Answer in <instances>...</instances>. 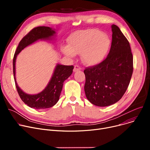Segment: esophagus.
Instances as JSON below:
<instances>
[{"label": "esophagus", "mask_w": 150, "mask_h": 150, "mask_svg": "<svg viewBox=\"0 0 150 150\" xmlns=\"http://www.w3.org/2000/svg\"><path fill=\"white\" fill-rule=\"evenodd\" d=\"M81 68L80 66L75 65L74 67L73 71H74V72H76V71H79V70H81Z\"/></svg>", "instance_id": "1"}]
</instances>
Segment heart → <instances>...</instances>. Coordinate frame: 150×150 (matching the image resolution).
<instances>
[{"label":"heart","instance_id":"1","mask_svg":"<svg viewBox=\"0 0 150 150\" xmlns=\"http://www.w3.org/2000/svg\"><path fill=\"white\" fill-rule=\"evenodd\" d=\"M69 47L62 48L63 53L69 57L81 54V59L88 65L102 61L109 51L111 40L107 34L96 29L79 31L69 37Z\"/></svg>","mask_w":150,"mask_h":150}]
</instances>
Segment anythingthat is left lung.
I'll return each instance as SVG.
<instances>
[{"mask_svg": "<svg viewBox=\"0 0 150 150\" xmlns=\"http://www.w3.org/2000/svg\"><path fill=\"white\" fill-rule=\"evenodd\" d=\"M112 42L107 58L85 68V93L87 99L98 107L118 102L127 91L133 71L129 43L118 26L111 25Z\"/></svg>", "mask_w": 150, "mask_h": 150, "instance_id": "8db88e82", "label": "left lung"}]
</instances>
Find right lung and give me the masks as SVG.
Wrapping results in <instances>:
<instances>
[{
    "label": "right lung",
    "mask_w": 150,
    "mask_h": 150,
    "mask_svg": "<svg viewBox=\"0 0 150 150\" xmlns=\"http://www.w3.org/2000/svg\"><path fill=\"white\" fill-rule=\"evenodd\" d=\"M55 34L54 30L48 26H38L34 28L21 40L14 55L13 74L17 91L22 100L32 108L45 109L56 105L59 99L64 82L71 75L74 67L57 64L53 74L45 88L38 94H29L23 92L17 83L15 66L16 57L25 47L39 40H51Z\"/></svg>",
    "instance_id": "add662e5"
}]
</instances>
